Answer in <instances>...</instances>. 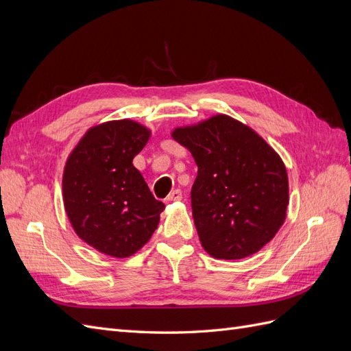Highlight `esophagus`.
<instances>
[{"label":"esophagus","instance_id":"1","mask_svg":"<svg viewBox=\"0 0 351 351\" xmlns=\"http://www.w3.org/2000/svg\"><path fill=\"white\" fill-rule=\"evenodd\" d=\"M182 197H183V193H182V190L180 189H176V190H173L171 193L168 195V202H174V200H182Z\"/></svg>","mask_w":351,"mask_h":351}]
</instances>
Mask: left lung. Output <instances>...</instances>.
<instances>
[{
    "mask_svg": "<svg viewBox=\"0 0 351 351\" xmlns=\"http://www.w3.org/2000/svg\"><path fill=\"white\" fill-rule=\"evenodd\" d=\"M171 136L197 165L192 209L202 247L226 261L259 252L287 217L289 177L280 155L226 114L177 127Z\"/></svg>",
    "mask_w": 351,
    "mask_h": 351,
    "instance_id": "obj_1",
    "label": "left lung"
}]
</instances>
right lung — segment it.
Returning a JSON list of instances; mask_svg holds the SVG:
<instances>
[{
  "label": "right lung",
  "mask_w": 351,
  "mask_h": 351,
  "mask_svg": "<svg viewBox=\"0 0 351 351\" xmlns=\"http://www.w3.org/2000/svg\"><path fill=\"white\" fill-rule=\"evenodd\" d=\"M149 137V129L129 119L93 125L64 167L62 199L73 230L112 258L142 249L165 209L133 165Z\"/></svg>",
  "instance_id": "obj_1"
}]
</instances>
